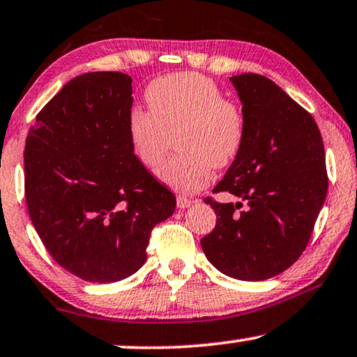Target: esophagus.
<instances>
[{
  "instance_id": "34e87169",
  "label": "esophagus",
  "mask_w": 357,
  "mask_h": 357,
  "mask_svg": "<svg viewBox=\"0 0 357 357\" xmlns=\"http://www.w3.org/2000/svg\"><path fill=\"white\" fill-rule=\"evenodd\" d=\"M176 204H178L179 208H188L192 204V201H191V199L184 197V196H178V199H176Z\"/></svg>"
}]
</instances>
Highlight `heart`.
I'll use <instances>...</instances> for the list:
<instances>
[{"label":"heart","mask_w":357,"mask_h":357,"mask_svg":"<svg viewBox=\"0 0 357 357\" xmlns=\"http://www.w3.org/2000/svg\"><path fill=\"white\" fill-rule=\"evenodd\" d=\"M150 109L132 106L126 127L132 151L145 168L163 161L176 135L178 153L156 171L178 192H196L211 181L213 169L238 158L246 139V117L238 104L201 73L160 76L145 89Z\"/></svg>","instance_id":"obj_1"}]
</instances>
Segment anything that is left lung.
Listing matches in <instances>:
<instances>
[{"instance_id":"8db88e82","label":"left lung","mask_w":357,"mask_h":357,"mask_svg":"<svg viewBox=\"0 0 357 357\" xmlns=\"http://www.w3.org/2000/svg\"><path fill=\"white\" fill-rule=\"evenodd\" d=\"M230 82L243 104L246 139L212 192L240 202L206 197L217 223L201 246L220 273L264 281L307 248L328 191L325 149L312 114L269 78L243 73Z\"/></svg>"}]
</instances>
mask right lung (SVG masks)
Segmentation results:
<instances>
[{"mask_svg":"<svg viewBox=\"0 0 357 357\" xmlns=\"http://www.w3.org/2000/svg\"><path fill=\"white\" fill-rule=\"evenodd\" d=\"M132 78L76 76L37 114L24 150L32 225L52 258L89 282L129 278L146 259L174 194L137 160L127 135Z\"/></svg>","mask_w":357,"mask_h":357,"instance_id":"right-lung-1","label":"right lung"}]
</instances>
